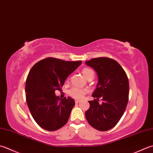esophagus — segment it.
<instances>
[{
    "mask_svg": "<svg viewBox=\"0 0 153 153\" xmlns=\"http://www.w3.org/2000/svg\"><path fill=\"white\" fill-rule=\"evenodd\" d=\"M75 102H76V103H79L80 102L79 100H76L75 101Z\"/></svg>",
    "mask_w": 153,
    "mask_h": 153,
    "instance_id": "obj_1",
    "label": "esophagus"
}]
</instances>
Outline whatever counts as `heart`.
<instances>
[{
    "mask_svg": "<svg viewBox=\"0 0 153 153\" xmlns=\"http://www.w3.org/2000/svg\"><path fill=\"white\" fill-rule=\"evenodd\" d=\"M82 74L85 78H88V77L91 76L92 74H94V71L91 69L89 68H84L82 70ZM86 89H82L77 88V87H74V88H71L70 91H69V95H70L71 97L75 98V99H81L83 97L86 93H87Z\"/></svg>",
    "mask_w": 153,
    "mask_h": 153,
    "instance_id": "b5f03b06",
    "label": "heart"
}]
</instances>
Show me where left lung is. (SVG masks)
Wrapping results in <instances>:
<instances>
[{"label":"left lung","mask_w":153,"mask_h":153,"mask_svg":"<svg viewBox=\"0 0 153 153\" xmlns=\"http://www.w3.org/2000/svg\"><path fill=\"white\" fill-rule=\"evenodd\" d=\"M97 73L98 82L89 101V109L85 117L89 125L101 131L114 127L120 120L128 103L129 85L126 73L120 64L108 58H93L85 62ZM102 98V103L98 98Z\"/></svg>","instance_id":"obj_1"}]
</instances>
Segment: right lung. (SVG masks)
<instances>
[{
  "label": "right lung",
  "mask_w": 153,
  "mask_h": 153,
  "mask_svg": "<svg viewBox=\"0 0 153 153\" xmlns=\"http://www.w3.org/2000/svg\"><path fill=\"white\" fill-rule=\"evenodd\" d=\"M82 62L48 58L37 62L29 71L25 88L27 105L32 117L44 129L58 130L68 122L74 100L59 99L55 91L61 90L67 77Z\"/></svg>",
  "instance_id": "obj_1"
}]
</instances>
